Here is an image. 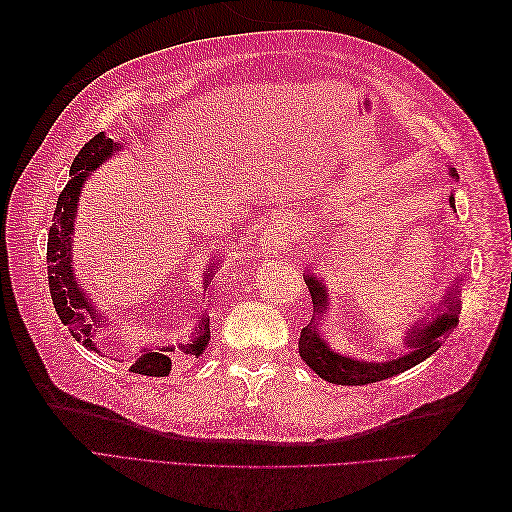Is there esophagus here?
Masks as SVG:
<instances>
[{
    "label": "esophagus",
    "instance_id": "esophagus-1",
    "mask_svg": "<svg viewBox=\"0 0 512 512\" xmlns=\"http://www.w3.org/2000/svg\"><path fill=\"white\" fill-rule=\"evenodd\" d=\"M292 235V222L288 218H271L265 224V232L260 235V252L265 254H275L280 252L282 247L290 245Z\"/></svg>",
    "mask_w": 512,
    "mask_h": 512
}]
</instances>
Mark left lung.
<instances>
[{"label":"left lung","instance_id":"8db88e82","mask_svg":"<svg viewBox=\"0 0 512 512\" xmlns=\"http://www.w3.org/2000/svg\"><path fill=\"white\" fill-rule=\"evenodd\" d=\"M448 175L453 179H459L457 170L451 168ZM451 207H455V198L451 196ZM305 284L309 294H312V303H314V318L307 327L301 331L299 337V354L301 359L312 367L316 374L333 384H348V386H361V384H371V382H380L386 378H393L401 371H406L421 361L429 359V356L436 352L442 344V337L457 327V312H459V301L453 297V303H448V312L438 316L433 322H429L427 327L414 331V337L410 335L408 344L412 352L397 356V359L384 361V363H374V361H356L352 356H344L339 352H333L329 344L324 342L322 335L318 333V322L327 312V303H329V292L327 286L322 284V280L314 275H305ZM448 301V294H446Z\"/></svg>","mask_w":512,"mask_h":512}]
</instances>
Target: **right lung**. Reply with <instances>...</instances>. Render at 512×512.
<instances>
[{
  "mask_svg": "<svg viewBox=\"0 0 512 512\" xmlns=\"http://www.w3.org/2000/svg\"><path fill=\"white\" fill-rule=\"evenodd\" d=\"M121 149L119 143L113 138L104 136V132L96 134L89 143L79 151V156L74 158L70 166V181L66 188L61 190L57 198V209L53 215V226L49 230V245H46V262H49V290L53 297L55 312L59 320L66 324L70 335L81 342L85 348L96 350L100 354V342H96V335L100 333L102 324L106 322L104 316L96 312V307L91 305V299H87L85 290L81 284L76 282L74 267H72V232H74V218L76 209H79V196L85 181L89 179L91 170H96L102 162L113 156ZM218 262V260H215ZM213 271L207 269L205 277V288L213 280ZM192 333V342L179 344V350L183 354L198 356L205 352L211 333H209V318L200 314L198 327ZM175 348H160V350H145L138 359L132 363L130 371L141 376H153V378H164L170 374V367H173V356Z\"/></svg>",
  "mask_w": 512,
  "mask_h": 512,
  "instance_id": "right-lung-1",
  "label": "right lung"
}]
</instances>
